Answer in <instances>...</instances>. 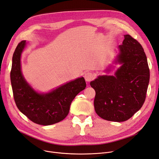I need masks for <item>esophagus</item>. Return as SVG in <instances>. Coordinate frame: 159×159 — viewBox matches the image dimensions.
<instances>
[{"instance_id":"obj_1","label":"esophagus","mask_w":159,"mask_h":159,"mask_svg":"<svg viewBox=\"0 0 159 159\" xmlns=\"http://www.w3.org/2000/svg\"><path fill=\"white\" fill-rule=\"evenodd\" d=\"M84 78L87 82H90L94 78V75L90 72H87L84 74Z\"/></svg>"}]
</instances>
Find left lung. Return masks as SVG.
<instances>
[{"label":"left lung","instance_id":"1","mask_svg":"<svg viewBox=\"0 0 159 159\" xmlns=\"http://www.w3.org/2000/svg\"><path fill=\"white\" fill-rule=\"evenodd\" d=\"M116 63L121 64L114 76H99L90 83L96 91L97 115L109 121L128 120L142 108L149 83V69L142 45L125 35Z\"/></svg>","mask_w":159,"mask_h":159}]
</instances>
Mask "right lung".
<instances>
[{"mask_svg": "<svg viewBox=\"0 0 159 159\" xmlns=\"http://www.w3.org/2000/svg\"><path fill=\"white\" fill-rule=\"evenodd\" d=\"M25 42L22 40L18 44L12 57L10 79L15 103L21 112L36 124H56L67 116L74 98L85 89V80L78 78L46 93L37 92L21 73L20 60Z\"/></svg>", "mask_w": 159, "mask_h": 159, "instance_id": "1", "label": "right lung"}]
</instances>
